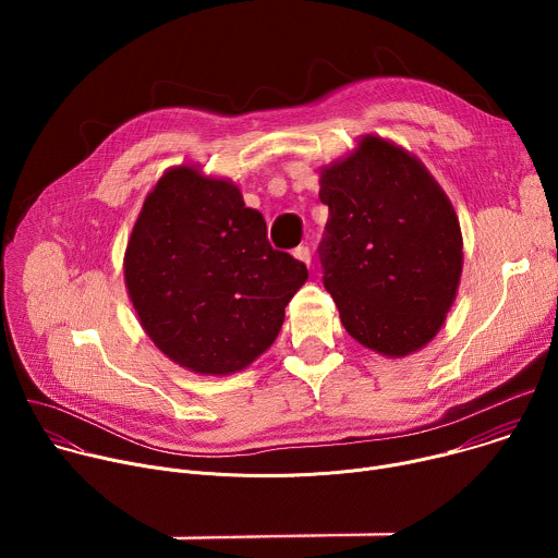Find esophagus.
<instances>
[{"instance_id": "obj_1", "label": "esophagus", "mask_w": 558, "mask_h": 558, "mask_svg": "<svg viewBox=\"0 0 558 558\" xmlns=\"http://www.w3.org/2000/svg\"><path fill=\"white\" fill-rule=\"evenodd\" d=\"M293 256H295L300 263H304L306 267L311 265V252H308V247H306V245L295 247V250H293Z\"/></svg>"}]
</instances>
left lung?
I'll return each mask as SVG.
<instances>
[{
	"label": "left lung",
	"instance_id": "left-lung-1",
	"mask_svg": "<svg viewBox=\"0 0 558 558\" xmlns=\"http://www.w3.org/2000/svg\"><path fill=\"white\" fill-rule=\"evenodd\" d=\"M325 287L362 347L407 357L441 329L463 269L457 211L409 149L377 134L320 170Z\"/></svg>",
	"mask_w": 558,
	"mask_h": 558
}]
</instances>
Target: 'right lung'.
<instances>
[{"mask_svg": "<svg viewBox=\"0 0 558 558\" xmlns=\"http://www.w3.org/2000/svg\"><path fill=\"white\" fill-rule=\"evenodd\" d=\"M138 323L198 375L247 368L278 338L306 267L267 241V222L229 179L174 166L145 196L123 256Z\"/></svg>", "mask_w": 558, "mask_h": 558, "instance_id": "obj_1", "label": "right lung"}]
</instances>
